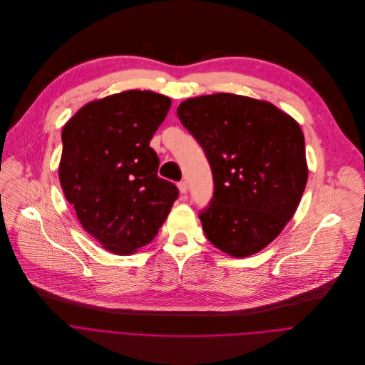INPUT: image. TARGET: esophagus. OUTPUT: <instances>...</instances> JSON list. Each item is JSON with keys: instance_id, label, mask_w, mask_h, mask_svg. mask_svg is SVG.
I'll list each match as a JSON object with an SVG mask.
<instances>
[{"instance_id": "esophagus-1", "label": "esophagus", "mask_w": 365, "mask_h": 365, "mask_svg": "<svg viewBox=\"0 0 365 365\" xmlns=\"http://www.w3.org/2000/svg\"><path fill=\"white\" fill-rule=\"evenodd\" d=\"M178 190H180V192H181V194H187V191H188V185H187V182H185V181L178 182Z\"/></svg>"}]
</instances>
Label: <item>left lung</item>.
I'll list each match as a JSON object with an SVG mask.
<instances>
[{
    "label": "left lung",
    "mask_w": 365,
    "mask_h": 365,
    "mask_svg": "<svg viewBox=\"0 0 365 365\" xmlns=\"http://www.w3.org/2000/svg\"><path fill=\"white\" fill-rule=\"evenodd\" d=\"M177 115L211 167L214 192L198 214L222 252H260L294 217L308 181L305 138L269 102L233 93L184 101Z\"/></svg>",
    "instance_id": "1"
}]
</instances>
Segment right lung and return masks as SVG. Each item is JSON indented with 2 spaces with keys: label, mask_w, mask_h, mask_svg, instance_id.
<instances>
[{
  "label": "right lung",
  "mask_w": 365,
  "mask_h": 365,
  "mask_svg": "<svg viewBox=\"0 0 365 365\" xmlns=\"http://www.w3.org/2000/svg\"><path fill=\"white\" fill-rule=\"evenodd\" d=\"M170 106L164 95L126 91L85 105L63 128L64 197L83 229L116 255L151 243L178 198L150 147Z\"/></svg>",
  "instance_id": "1"
}]
</instances>
